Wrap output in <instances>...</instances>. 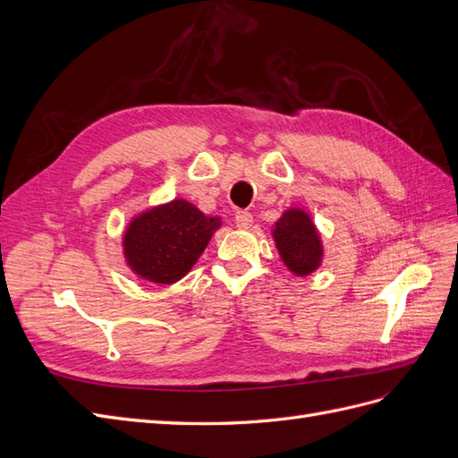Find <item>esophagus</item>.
<instances>
[{
  "instance_id": "34e87169",
  "label": "esophagus",
  "mask_w": 458,
  "mask_h": 458,
  "mask_svg": "<svg viewBox=\"0 0 458 458\" xmlns=\"http://www.w3.org/2000/svg\"><path fill=\"white\" fill-rule=\"evenodd\" d=\"M234 221H237V227L239 229H248L252 225V214L250 212H244V210H239L237 214H234Z\"/></svg>"
}]
</instances>
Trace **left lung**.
<instances>
[{"label": "left lung", "mask_w": 458, "mask_h": 458, "mask_svg": "<svg viewBox=\"0 0 458 458\" xmlns=\"http://www.w3.org/2000/svg\"><path fill=\"white\" fill-rule=\"evenodd\" d=\"M273 239L284 266L294 275L306 276L321 266V239H318L311 217L300 208H290L276 221Z\"/></svg>", "instance_id": "1"}]
</instances>
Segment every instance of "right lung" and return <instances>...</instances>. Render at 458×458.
<instances>
[{
    "instance_id": "obj_1",
    "label": "right lung",
    "mask_w": 458,
    "mask_h": 458,
    "mask_svg": "<svg viewBox=\"0 0 458 458\" xmlns=\"http://www.w3.org/2000/svg\"><path fill=\"white\" fill-rule=\"evenodd\" d=\"M219 225V217L177 199L133 217L123 234V256L141 279L174 284L195 266Z\"/></svg>"
}]
</instances>
